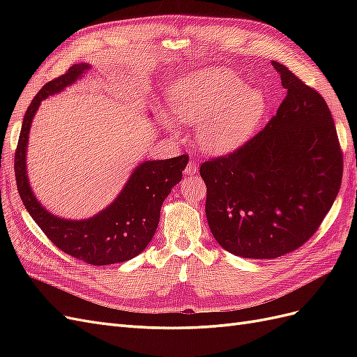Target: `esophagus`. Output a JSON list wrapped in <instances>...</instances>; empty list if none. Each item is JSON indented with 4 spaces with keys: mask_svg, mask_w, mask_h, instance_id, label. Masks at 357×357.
I'll return each mask as SVG.
<instances>
[{
    "mask_svg": "<svg viewBox=\"0 0 357 357\" xmlns=\"http://www.w3.org/2000/svg\"><path fill=\"white\" fill-rule=\"evenodd\" d=\"M185 172L188 176H195L198 172V165L195 164V160H189V164L185 168Z\"/></svg>",
    "mask_w": 357,
    "mask_h": 357,
    "instance_id": "esophagus-1",
    "label": "esophagus"
}]
</instances>
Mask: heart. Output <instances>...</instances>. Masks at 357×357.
<instances>
[{
	"instance_id": "heart-1",
	"label": "heart",
	"mask_w": 357,
	"mask_h": 357,
	"mask_svg": "<svg viewBox=\"0 0 357 357\" xmlns=\"http://www.w3.org/2000/svg\"><path fill=\"white\" fill-rule=\"evenodd\" d=\"M169 105L181 121L199 123V143L211 152H229L253 134L266 110L259 89L247 88L225 71H201L180 82Z\"/></svg>"
}]
</instances>
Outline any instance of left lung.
<instances>
[{"instance_id": "1", "label": "left lung", "mask_w": 357, "mask_h": 357, "mask_svg": "<svg viewBox=\"0 0 357 357\" xmlns=\"http://www.w3.org/2000/svg\"><path fill=\"white\" fill-rule=\"evenodd\" d=\"M287 91L261 132L231 153L204 160L205 214L225 250L274 259L316 234L337 198L342 150L323 96L280 62Z\"/></svg>"}]
</instances>
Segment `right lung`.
I'll return each mask as SVG.
<instances>
[{
  "label": "right lung",
  "instance_id": "1",
  "mask_svg": "<svg viewBox=\"0 0 357 357\" xmlns=\"http://www.w3.org/2000/svg\"><path fill=\"white\" fill-rule=\"evenodd\" d=\"M88 68L86 63H75L66 74L47 82L31 101L15 153V176L20 199L47 238L63 253L98 266L129 261L144 250L156 232L162 202L181 180L189 156L144 162L132 172L116 201L92 219L63 220L47 213L32 195L26 178L29 126L41 100L74 83Z\"/></svg>",
  "mask_w": 357,
  "mask_h": 357
}]
</instances>
